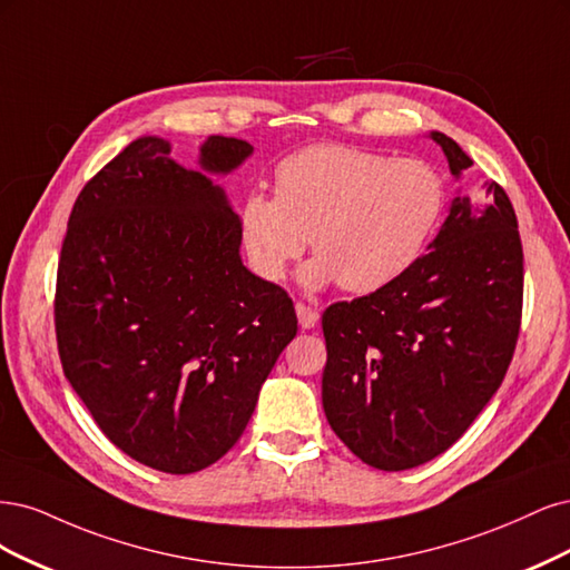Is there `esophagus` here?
<instances>
[{"mask_svg":"<svg viewBox=\"0 0 570 570\" xmlns=\"http://www.w3.org/2000/svg\"><path fill=\"white\" fill-rule=\"evenodd\" d=\"M296 312H298V322H301V326H303V328H315V326H317V322H320V312H317L315 307H309V305L298 303V305H296Z\"/></svg>","mask_w":570,"mask_h":570,"instance_id":"34e87169","label":"esophagus"}]
</instances>
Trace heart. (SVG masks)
I'll list each match as a JSON object with an SVG mask.
<instances>
[{
  "mask_svg": "<svg viewBox=\"0 0 570 570\" xmlns=\"http://www.w3.org/2000/svg\"><path fill=\"white\" fill-rule=\"evenodd\" d=\"M445 206V179L431 163L315 144L274 168V196L242 200L238 238L265 282H282L312 236L317 258L301 274L307 288L374 293L424 258Z\"/></svg>",
  "mask_w": 570,
  "mask_h": 570,
  "instance_id": "obj_1",
  "label": "heart"
}]
</instances>
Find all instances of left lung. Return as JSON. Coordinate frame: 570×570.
Here are the masks:
<instances>
[{"label": "left lung", "mask_w": 570, "mask_h": 570, "mask_svg": "<svg viewBox=\"0 0 570 570\" xmlns=\"http://www.w3.org/2000/svg\"><path fill=\"white\" fill-rule=\"evenodd\" d=\"M454 177L473 160L431 132ZM456 196L431 250L402 279L324 309L322 405L364 464L405 471L454 445L498 393L517 347L523 248L507 191Z\"/></svg>", "instance_id": "1"}]
</instances>
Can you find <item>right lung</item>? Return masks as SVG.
Returning a JSON list of instances; mask_svg holds the SVG:
<instances>
[{"instance_id": "1", "label": "right lung", "mask_w": 570, "mask_h": 570, "mask_svg": "<svg viewBox=\"0 0 570 570\" xmlns=\"http://www.w3.org/2000/svg\"><path fill=\"white\" fill-rule=\"evenodd\" d=\"M250 154L213 135L187 170L168 141L139 137L68 219L53 301L63 374L104 435L163 473L232 450L298 332L288 293L244 267L238 215L210 179Z\"/></svg>"}]
</instances>
